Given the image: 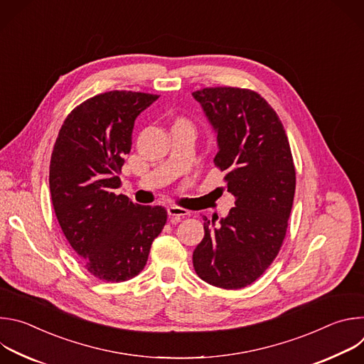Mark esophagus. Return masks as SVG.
I'll use <instances>...</instances> for the list:
<instances>
[{"label":"esophagus","mask_w":364,"mask_h":364,"mask_svg":"<svg viewBox=\"0 0 364 364\" xmlns=\"http://www.w3.org/2000/svg\"><path fill=\"white\" fill-rule=\"evenodd\" d=\"M167 213H168V216H170L173 223H178L183 218L190 215L188 210L183 209V207H177V205H170L168 209H167Z\"/></svg>","instance_id":"esophagus-1"}]
</instances>
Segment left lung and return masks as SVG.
I'll use <instances>...</instances> for the list:
<instances>
[{"mask_svg":"<svg viewBox=\"0 0 364 364\" xmlns=\"http://www.w3.org/2000/svg\"><path fill=\"white\" fill-rule=\"evenodd\" d=\"M218 134L215 166L236 201L193 252L196 274L218 288L239 289L261 277L287 235L295 193V167L284 125L269 103L250 89L193 92Z\"/></svg>","mask_w":364,"mask_h":364,"instance_id":"obj_1","label":"left lung"}]
</instances>
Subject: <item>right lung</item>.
<instances>
[{"label":"right lung","instance_id":"right-lung-1","mask_svg":"<svg viewBox=\"0 0 364 364\" xmlns=\"http://www.w3.org/2000/svg\"><path fill=\"white\" fill-rule=\"evenodd\" d=\"M157 99L111 90L85 100L65 119L51 152L48 184L56 218L85 268L102 281L136 277L167 222L164 207L115 194L134 122Z\"/></svg>","mask_w":364,"mask_h":364}]
</instances>
